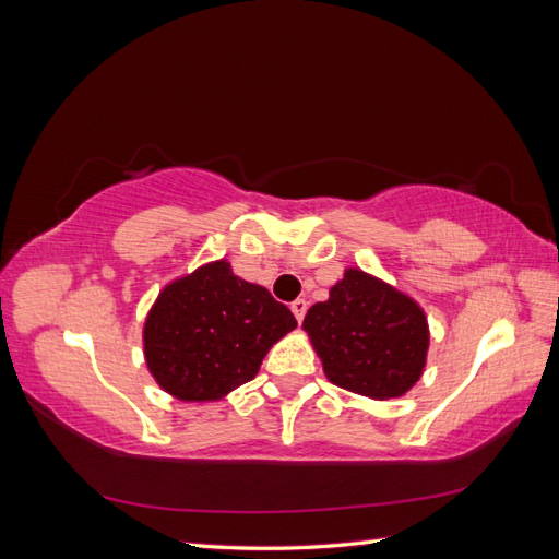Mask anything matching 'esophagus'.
Instances as JSON below:
<instances>
[{
  "mask_svg": "<svg viewBox=\"0 0 559 559\" xmlns=\"http://www.w3.org/2000/svg\"><path fill=\"white\" fill-rule=\"evenodd\" d=\"M290 309H293V314H295L297 323H302V319H305V314H307V300H295V302L290 305Z\"/></svg>",
  "mask_w": 559,
  "mask_h": 559,
  "instance_id": "34e87169",
  "label": "esophagus"
}]
</instances>
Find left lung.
Listing matches in <instances>:
<instances>
[{
	"mask_svg": "<svg viewBox=\"0 0 559 559\" xmlns=\"http://www.w3.org/2000/svg\"><path fill=\"white\" fill-rule=\"evenodd\" d=\"M302 329L329 381L373 400L407 393L426 365L424 311L365 271H345L329 300L309 307Z\"/></svg>",
	"mask_w": 559,
	"mask_h": 559,
	"instance_id": "left-lung-1",
	"label": "left lung"
}]
</instances>
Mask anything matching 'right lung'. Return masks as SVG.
Segmentation results:
<instances>
[{"instance_id": "add662e5", "label": "right lung", "mask_w": 559, "mask_h": 559, "mask_svg": "<svg viewBox=\"0 0 559 559\" xmlns=\"http://www.w3.org/2000/svg\"><path fill=\"white\" fill-rule=\"evenodd\" d=\"M295 326L266 288L214 262L162 290L145 321L147 367L178 400H218L252 381L269 347Z\"/></svg>"}]
</instances>
